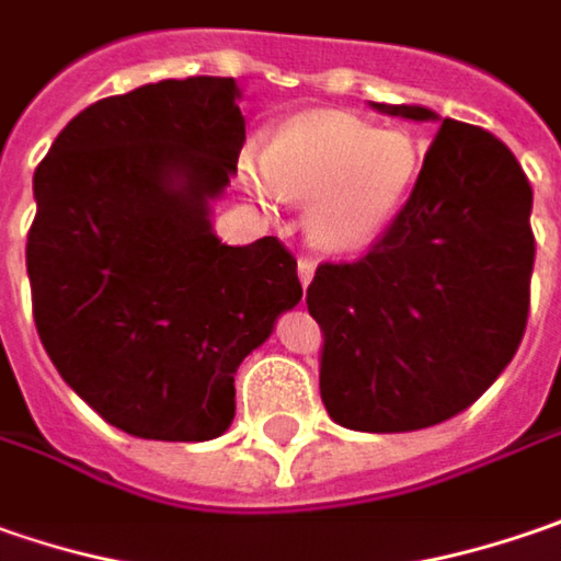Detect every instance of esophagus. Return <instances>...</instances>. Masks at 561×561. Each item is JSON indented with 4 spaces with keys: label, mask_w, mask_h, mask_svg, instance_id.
<instances>
[{
    "label": "esophagus",
    "mask_w": 561,
    "mask_h": 561,
    "mask_svg": "<svg viewBox=\"0 0 561 561\" xmlns=\"http://www.w3.org/2000/svg\"><path fill=\"white\" fill-rule=\"evenodd\" d=\"M313 273H317V263H313V260H307V256H301V260H298V282H301V288L310 285Z\"/></svg>",
    "instance_id": "34e87169"
}]
</instances>
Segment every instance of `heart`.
Listing matches in <instances>:
<instances>
[{
    "mask_svg": "<svg viewBox=\"0 0 561 561\" xmlns=\"http://www.w3.org/2000/svg\"><path fill=\"white\" fill-rule=\"evenodd\" d=\"M424 165V150L399 128L323 112L291 122L266 157L241 162V182L260 207L310 204L317 248L348 254L370 248L396 222Z\"/></svg>",
    "mask_w": 561,
    "mask_h": 561,
    "instance_id": "b5f03b06",
    "label": "heart"
}]
</instances>
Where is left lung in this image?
<instances>
[{"mask_svg":"<svg viewBox=\"0 0 561 561\" xmlns=\"http://www.w3.org/2000/svg\"><path fill=\"white\" fill-rule=\"evenodd\" d=\"M436 122L402 213L357 263H327L307 288L320 323V396L335 424L411 433L474 404L515 357L527 327L534 232L512 150L426 106L370 103Z\"/></svg>","mask_w":561,"mask_h":561,"instance_id":"obj_1","label":"left lung"}]
</instances>
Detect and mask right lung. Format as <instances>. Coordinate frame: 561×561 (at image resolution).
Wrapping results in <instances>:
<instances>
[{
  "label": "right lung",
  "mask_w": 561,
  "mask_h": 561,
  "mask_svg": "<svg viewBox=\"0 0 561 561\" xmlns=\"http://www.w3.org/2000/svg\"><path fill=\"white\" fill-rule=\"evenodd\" d=\"M234 78L159 81L78 112L34 172L27 276L43 348L103 421L207 443L234 374L301 301L276 238L213 232L244 147Z\"/></svg>",
  "instance_id": "1"
}]
</instances>
